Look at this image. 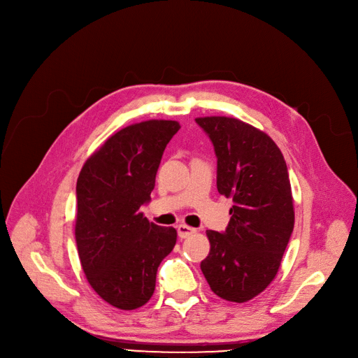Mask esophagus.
Instances as JSON below:
<instances>
[{"instance_id": "34e87169", "label": "esophagus", "mask_w": 358, "mask_h": 358, "mask_svg": "<svg viewBox=\"0 0 358 358\" xmlns=\"http://www.w3.org/2000/svg\"><path fill=\"white\" fill-rule=\"evenodd\" d=\"M177 232H178V236L180 238H189L190 235L196 234L197 229L192 228V227H187V224H178L177 227Z\"/></svg>"}]
</instances>
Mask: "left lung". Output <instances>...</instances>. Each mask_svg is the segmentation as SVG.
Instances as JSON below:
<instances>
[{
    "instance_id": "left-lung-1",
    "label": "left lung",
    "mask_w": 358,
    "mask_h": 358,
    "mask_svg": "<svg viewBox=\"0 0 358 358\" xmlns=\"http://www.w3.org/2000/svg\"><path fill=\"white\" fill-rule=\"evenodd\" d=\"M217 157V192L232 199L223 234L206 231L209 255L200 268L215 294L243 303L275 278L294 227L287 165L275 142L250 123L197 117Z\"/></svg>"
}]
</instances>
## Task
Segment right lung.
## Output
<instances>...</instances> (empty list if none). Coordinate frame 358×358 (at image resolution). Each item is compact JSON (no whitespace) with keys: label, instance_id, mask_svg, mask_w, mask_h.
I'll list each match as a JSON object with an SVG mask.
<instances>
[{"label":"right lung","instance_id":"obj_1","mask_svg":"<svg viewBox=\"0 0 358 358\" xmlns=\"http://www.w3.org/2000/svg\"><path fill=\"white\" fill-rule=\"evenodd\" d=\"M176 120H145L111 135L83 165L77 181V241L81 267L104 302L122 310L143 306L155 290L161 261L177 231L149 222V201Z\"/></svg>","mask_w":358,"mask_h":358}]
</instances>
